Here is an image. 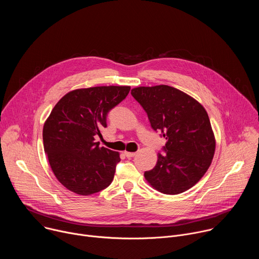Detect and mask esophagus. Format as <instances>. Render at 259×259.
I'll return each instance as SVG.
<instances>
[{
    "label": "esophagus",
    "instance_id": "obj_1",
    "mask_svg": "<svg viewBox=\"0 0 259 259\" xmlns=\"http://www.w3.org/2000/svg\"><path fill=\"white\" fill-rule=\"evenodd\" d=\"M124 155H125L128 159H130V158H133L136 154H135V153H130V152H125Z\"/></svg>",
    "mask_w": 259,
    "mask_h": 259
}]
</instances>
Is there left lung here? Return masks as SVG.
Returning <instances> with one entry per match:
<instances>
[{
    "mask_svg": "<svg viewBox=\"0 0 259 259\" xmlns=\"http://www.w3.org/2000/svg\"><path fill=\"white\" fill-rule=\"evenodd\" d=\"M132 96L143 107L152 128L167 142L156 166L144 172L157 191L177 195L194 187L208 170L215 138L205 108L184 92L167 86L137 87Z\"/></svg>",
    "mask_w": 259,
    "mask_h": 259,
    "instance_id": "obj_1",
    "label": "left lung"
}]
</instances>
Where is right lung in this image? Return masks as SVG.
I'll return each instance as SVG.
<instances>
[{
  "label": "right lung",
  "mask_w": 259,
  "mask_h": 259,
  "mask_svg": "<svg viewBox=\"0 0 259 259\" xmlns=\"http://www.w3.org/2000/svg\"><path fill=\"white\" fill-rule=\"evenodd\" d=\"M129 86H100L65 94L43 128L44 151L58 181L67 190L88 196L113 181L119 153L99 147L95 137L106 128L109 110L123 101Z\"/></svg>",
  "instance_id": "obj_1"
}]
</instances>
